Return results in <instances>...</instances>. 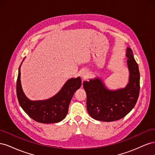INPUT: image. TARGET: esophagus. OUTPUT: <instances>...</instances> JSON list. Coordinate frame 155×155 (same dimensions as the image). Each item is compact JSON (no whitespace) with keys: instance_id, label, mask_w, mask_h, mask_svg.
<instances>
[{"instance_id":"34e87169","label":"esophagus","mask_w":155,"mask_h":155,"mask_svg":"<svg viewBox=\"0 0 155 155\" xmlns=\"http://www.w3.org/2000/svg\"><path fill=\"white\" fill-rule=\"evenodd\" d=\"M89 74V72L88 71V70H83L81 72V76L83 78H87Z\"/></svg>"}]
</instances>
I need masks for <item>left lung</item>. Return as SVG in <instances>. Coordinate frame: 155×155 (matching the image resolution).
Returning <instances> with one entry per match:
<instances>
[{
	"label": "left lung",
	"instance_id": "left-lung-1",
	"mask_svg": "<svg viewBox=\"0 0 155 155\" xmlns=\"http://www.w3.org/2000/svg\"><path fill=\"white\" fill-rule=\"evenodd\" d=\"M126 57L129 79L125 88L109 90L97 78L84 81L87 110L92 118L107 122L118 120L127 114L137 104L140 92L138 65L132 50L129 47L127 48Z\"/></svg>",
	"mask_w": 155,
	"mask_h": 155
}]
</instances>
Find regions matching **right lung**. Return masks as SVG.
Returning a JSON list of instances; mask_svg holds the SVG:
<instances>
[{
	"mask_svg": "<svg viewBox=\"0 0 155 155\" xmlns=\"http://www.w3.org/2000/svg\"><path fill=\"white\" fill-rule=\"evenodd\" d=\"M21 66L17 80V96L22 109L31 118L42 124L58 123L66 117L74 92L80 88V77L71 78L52 97L45 100L31 101L23 92L21 83Z\"/></svg>",
	"mask_w": 155,
	"mask_h": 155,
	"instance_id": "add662e5",
	"label": "right lung"
}]
</instances>
